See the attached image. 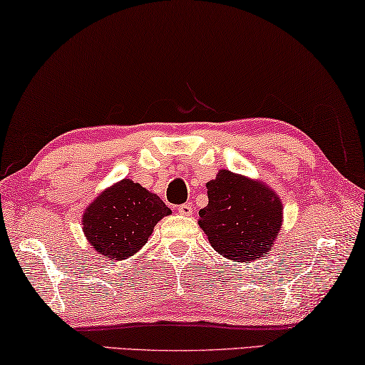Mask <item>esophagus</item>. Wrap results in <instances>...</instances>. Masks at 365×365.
Segmentation results:
<instances>
[{
  "label": "esophagus",
  "instance_id": "1",
  "mask_svg": "<svg viewBox=\"0 0 365 365\" xmlns=\"http://www.w3.org/2000/svg\"><path fill=\"white\" fill-rule=\"evenodd\" d=\"M177 211H178V214H180V216H192L193 207L190 205H180V206H178Z\"/></svg>",
  "mask_w": 365,
  "mask_h": 365
}]
</instances>
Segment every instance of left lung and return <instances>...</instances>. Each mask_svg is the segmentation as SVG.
I'll return each mask as SVG.
<instances>
[{
  "label": "left lung",
  "mask_w": 365,
  "mask_h": 365,
  "mask_svg": "<svg viewBox=\"0 0 365 365\" xmlns=\"http://www.w3.org/2000/svg\"><path fill=\"white\" fill-rule=\"evenodd\" d=\"M207 203L198 224L224 258L253 263L274 245L282 225V201L268 183L219 170L206 183Z\"/></svg>",
  "instance_id": "1"
}]
</instances>
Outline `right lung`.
Masks as SVG:
<instances>
[{"instance_id":"1","label":"right lung","mask_w":365,"mask_h":365,"mask_svg":"<svg viewBox=\"0 0 365 365\" xmlns=\"http://www.w3.org/2000/svg\"><path fill=\"white\" fill-rule=\"evenodd\" d=\"M172 214L158 195L123 178L110 185L83 212V232L91 247L112 262L135 255L148 244L162 217Z\"/></svg>"}]
</instances>
